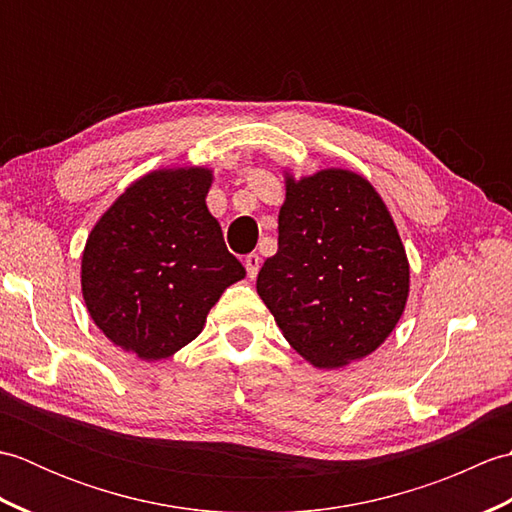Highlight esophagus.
<instances>
[{
	"label": "esophagus",
	"instance_id": "1",
	"mask_svg": "<svg viewBox=\"0 0 512 512\" xmlns=\"http://www.w3.org/2000/svg\"><path fill=\"white\" fill-rule=\"evenodd\" d=\"M244 266H246L248 277L255 279L257 273H259V266H262V257H259L257 253H250V255H246V259H244Z\"/></svg>",
	"mask_w": 512,
	"mask_h": 512
}]
</instances>
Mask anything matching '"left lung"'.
I'll use <instances>...</instances> for the list:
<instances>
[{
    "label": "left lung",
    "mask_w": 512,
    "mask_h": 512,
    "mask_svg": "<svg viewBox=\"0 0 512 512\" xmlns=\"http://www.w3.org/2000/svg\"><path fill=\"white\" fill-rule=\"evenodd\" d=\"M257 292L312 365L372 354L409 295L405 248L372 184L343 169L288 178L279 248L259 270Z\"/></svg>",
    "instance_id": "left-lung-1"
}]
</instances>
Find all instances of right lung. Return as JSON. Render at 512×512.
<instances>
[{
  "label": "right lung",
  "mask_w": 512,
  "mask_h": 512,
  "mask_svg": "<svg viewBox=\"0 0 512 512\" xmlns=\"http://www.w3.org/2000/svg\"><path fill=\"white\" fill-rule=\"evenodd\" d=\"M211 171H154L134 182L85 244L81 286L94 323L143 361L202 332L206 314L246 270L206 209Z\"/></svg>",
  "instance_id": "right-lung-1"
}]
</instances>
